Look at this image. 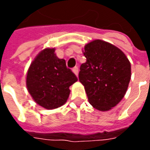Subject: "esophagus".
Here are the masks:
<instances>
[{"instance_id": "34e87169", "label": "esophagus", "mask_w": 150, "mask_h": 150, "mask_svg": "<svg viewBox=\"0 0 150 150\" xmlns=\"http://www.w3.org/2000/svg\"><path fill=\"white\" fill-rule=\"evenodd\" d=\"M72 71H73V72L75 73V75H76V76H78L79 68H78V67H74V68L72 69Z\"/></svg>"}]
</instances>
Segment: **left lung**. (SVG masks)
<instances>
[{"mask_svg": "<svg viewBox=\"0 0 150 150\" xmlns=\"http://www.w3.org/2000/svg\"><path fill=\"white\" fill-rule=\"evenodd\" d=\"M87 61L80 66L79 79L95 108L108 111L125 96L131 79V65L116 46L102 40L88 43L83 51Z\"/></svg>", "mask_w": 150, "mask_h": 150, "instance_id": "obj_1", "label": "left lung"}]
</instances>
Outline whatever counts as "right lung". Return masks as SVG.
<instances>
[{
	"label": "right lung",
	"instance_id": "obj_1",
	"mask_svg": "<svg viewBox=\"0 0 150 150\" xmlns=\"http://www.w3.org/2000/svg\"><path fill=\"white\" fill-rule=\"evenodd\" d=\"M78 80L64 59H59L54 49L42 50L30 66L26 76L27 89L34 100L46 109L65 104L70 95L69 87Z\"/></svg>",
	"mask_w": 150,
	"mask_h": 150
}]
</instances>
